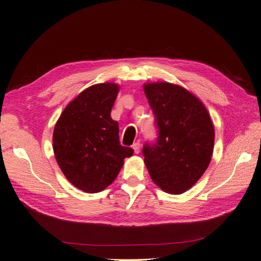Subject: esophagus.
Wrapping results in <instances>:
<instances>
[{
    "mask_svg": "<svg viewBox=\"0 0 261 261\" xmlns=\"http://www.w3.org/2000/svg\"><path fill=\"white\" fill-rule=\"evenodd\" d=\"M132 148L134 149V152L135 153H139L140 150H141V143L140 142H135L133 145H132Z\"/></svg>",
    "mask_w": 261,
    "mask_h": 261,
    "instance_id": "1",
    "label": "esophagus"
}]
</instances>
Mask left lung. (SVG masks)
<instances>
[{"mask_svg": "<svg viewBox=\"0 0 261 261\" xmlns=\"http://www.w3.org/2000/svg\"><path fill=\"white\" fill-rule=\"evenodd\" d=\"M154 114L157 139L145 142L144 163L164 191L182 194L204 174L211 162L214 128L200 100L180 86L157 82L144 86Z\"/></svg>", "mask_w": 261, "mask_h": 261, "instance_id": "left-lung-1", "label": "left lung"}]
</instances>
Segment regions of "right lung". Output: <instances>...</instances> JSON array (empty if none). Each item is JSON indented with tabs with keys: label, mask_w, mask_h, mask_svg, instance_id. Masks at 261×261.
<instances>
[{
	"label": "right lung",
	"mask_w": 261,
	"mask_h": 261,
	"mask_svg": "<svg viewBox=\"0 0 261 261\" xmlns=\"http://www.w3.org/2000/svg\"><path fill=\"white\" fill-rule=\"evenodd\" d=\"M116 84H98L80 93L62 112L54 129L55 157L64 175L86 193H98L116 179L134 150L119 141L111 110Z\"/></svg>",
	"instance_id": "obj_1"
}]
</instances>
